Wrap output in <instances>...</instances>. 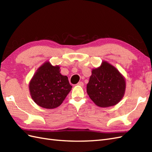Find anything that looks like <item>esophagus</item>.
I'll list each match as a JSON object with an SVG mask.
<instances>
[{"label": "esophagus", "mask_w": 152, "mask_h": 152, "mask_svg": "<svg viewBox=\"0 0 152 152\" xmlns=\"http://www.w3.org/2000/svg\"><path fill=\"white\" fill-rule=\"evenodd\" d=\"M77 85H80V86H81V87H83V85H84V83L82 82V81H80V82L77 83Z\"/></svg>", "instance_id": "esophagus-1"}]
</instances>
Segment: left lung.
<instances>
[{
    "mask_svg": "<svg viewBox=\"0 0 152 152\" xmlns=\"http://www.w3.org/2000/svg\"><path fill=\"white\" fill-rule=\"evenodd\" d=\"M125 89L124 77L106 61H103L99 67L92 70L87 85L88 96L99 107L115 105L123 98Z\"/></svg>",
    "mask_w": 152,
    "mask_h": 152,
    "instance_id": "1",
    "label": "left lung"
}]
</instances>
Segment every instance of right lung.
I'll list each match as a JSON object with an SVG mask.
<instances>
[{
  "label": "right lung",
  "instance_id": "1",
  "mask_svg": "<svg viewBox=\"0 0 152 152\" xmlns=\"http://www.w3.org/2000/svg\"><path fill=\"white\" fill-rule=\"evenodd\" d=\"M59 65L45 61L34 73L29 83L31 98L38 106L53 109L63 103L72 86L68 77L60 73Z\"/></svg>",
  "mask_w": 152,
  "mask_h": 152
}]
</instances>
